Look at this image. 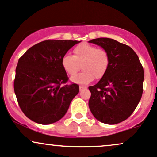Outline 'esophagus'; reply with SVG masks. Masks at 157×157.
<instances>
[{"label":"esophagus","mask_w":157,"mask_h":157,"mask_svg":"<svg viewBox=\"0 0 157 157\" xmlns=\"http://www.w3.org/2000/svg\"><path fill=\"white\" fill-rule=\"evenodd\" d=\"M86 88H87V86H82V85L79 86V90H80V91H82V90H86Z\"/></svg>","instance_id":"obj_1"}]
</instances>
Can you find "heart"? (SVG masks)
Instances as JSON below:
<instances>
[{"mask_svg": "<svg viewBox=\"0 0 157 157\" xmlns=\"http://www.w3.org/2000/svg\"><path fill=\"white\" fill-rule=\"evenodd\" d=\"M109 55L106 50L84 43L73 49V56L64 55L61 64L66 74L73 76L80 70L84 71L71 78V82L80 84H87L95 78H101L106 74L109 66Z\"/></svg>", "mask_w": 157, "mask_h": 157, "instance_id": "heart-1", "label": "heart"}]
</instances>
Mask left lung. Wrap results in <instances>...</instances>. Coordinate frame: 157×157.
<instances>
[{"instance_id": "left-lung-1", "label": "left lung", "mask_w": 157, "mask_h": 157, "mask_svg": "<svg viewBox=\"0 0 157 157\" xmlns=\"http://www.w3.org/2000/svg\"><path fill=\"white\" fill-rule=\"evenodd\" d=\"M89 42L101 46L109 55V66L95 85L89 86V107L101 123L114 125L128 118L140 101L144 71L129 46L113 39L97 38Z\"/></svg>"}]
</instances>
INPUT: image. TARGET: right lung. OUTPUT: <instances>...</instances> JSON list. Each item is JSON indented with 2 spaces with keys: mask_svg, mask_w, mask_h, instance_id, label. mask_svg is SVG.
Wrapping results in <instances>:
<instances>
[{
  "mask_svg": "<svg viewBox=\"0 0 157 157\" xmlns=\"http://www.w3.org/2000/svg\"><path fill=\"white\" fill-rule=\"evenodd\" d=\"M77 40H48L31 47L18 60L14 90L28 118L42 125L59 121L79 92L76 84L64 85L67 75L62 58Z\"/></svg>",
  "mask_w": 157,
  "mask_h": 157,
  "instance_id": "obj_1",
  "label": "right lung"
}]
</instances>
